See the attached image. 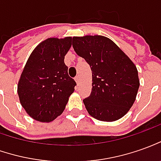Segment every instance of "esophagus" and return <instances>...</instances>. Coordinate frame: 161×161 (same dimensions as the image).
<instances>
[{
    "label": "esophagus",
    "instance_id": "1",
    "mask_svg": "<svg viewBox=\"0 0 161 161\" xmlns=\"http://www.w3.org/2000/svg\"><path fill=\"white\" fill-rule=\"evenodd\" d=\"M80 76H76L75 77V81H76V83H77V85H79L80 84Z\"/></svg>",
    "mask_w": 161,
    "mask_h": 161
}]
</instances>
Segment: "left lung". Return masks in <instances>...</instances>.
Returning a JSON list of instances; mask_svg holds the SVG:
<instances>
[{"label": "left lung", "instance_id": "8db88e82", "mask_svg": "<svg viewBox=\"0 0 161 161\" xmlns=\"http://www.w3.org/2000/svg\"><path fill=\"white\" fill-rule=\"evenodd\" d=\"M73 47L92 71L91 94L83 100L88 114L103 122L122 118L133 105L139 87L135 64L106 36H74Z\"/></svg>", "mask_w": 161, "mask_h": 161}]
</instances>
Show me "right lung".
<instances>
[{
    "label": "right lung",
    "mask_w": 161,
    "mask_h": 161,
    "mask_svg": "<svg viewBox=\"0 0 161 161\" xmlns=\"http://www.w3.org/2000/svg\"><path fill=\"white\" fill-rule=\"evenodd\" d=\"M72 36L41 42L28 58L17 85L20 103L34 120L50 123L60 116L76 82L68 75L64 58Z\"/></svg>",
    "instance_id": "right-lung-1"
}]
</instances>
